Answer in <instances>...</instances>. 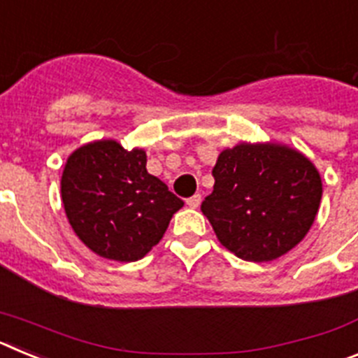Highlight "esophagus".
I'll list each match as a JSON object with an SVG mask.
<instances>
[{"label":"esophagus","instance_id":"obj_1","mask_svg":"<svg viewBox=\"0 0 358 358\" xmlns=\"http://www.w3.org/2000/svg\"><path fill=\"white\" fill-rule=\"evenodd\" d=\"M201 201H202V197L199 194H195L194 197H189L188 201H186V204H188L189 208H194V210H197L199 206H201Z\"/></svg>","mask_w":358,"mask_h":358}]
</instances>
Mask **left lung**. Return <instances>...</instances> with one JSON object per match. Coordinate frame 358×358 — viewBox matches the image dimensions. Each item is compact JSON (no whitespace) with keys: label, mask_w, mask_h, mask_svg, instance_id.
I'll list each match as a JSON object with an SVG mask.
<instances>
[{"label":"left lung","mask_w":358,"mask_h":358,"mask_svg":"<svg viewBox=\"0 0 358 358\" xmlns=\"http://www.w3.org/2000/svg\"><path fill=\"white\" fill-rule=\"evenodd\" d=\"M213 177L202 213L227 251L255 264L296 248L321 204L315 164L289 145L242 141L218 154Z\"/></svg>","instance_id":"8db88e82"}]
</instances>
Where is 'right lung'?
I'll return each mask as SVG.
<instances>
[{
    "label": "right lung",
    "mask_w": 358,
    "mask_h": 358,
    "mask_svg": "<svg viewBox=\"0 0 358 358\" xmlns=\"http://www.w3.org/2000/svg\"><path fill=\"white\" fill-rule=\"evenodd\" d=\"M66 217L94 255L115 262L141 260L163 238L185 202L147 172L143 148L125 150L96 140L69 154L61 179Z\"/></svg>",
    "instance_id": "add662e5"
}]
</instances>
